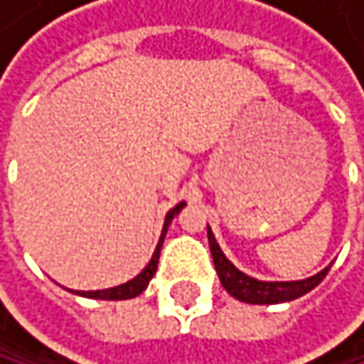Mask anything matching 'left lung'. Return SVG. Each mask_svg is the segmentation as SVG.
<instances>
[{"label":"left lung","mask_w":364,"mask_h":364,"mask_svg":"<svg viewBox=\"0 0 364 364\" xmlns=\"http://www.w3.org/2000/svg\"><path fill=\"white\" fill-rule=\"evenodd\" d=\"M207 240H209V249H212L214 267H216V273L220 277L223 288L229 292L231 297H235L237 301H245V304L292 301V299L306 295V292H310L314 286H318L321 282H323V277L328 275V271H330V267H328L321 273H316L314 277H308V279H301V282H257V279L240 273L225 257V253L220 251L216 237H214V233L209 227H207Z\"/></svg>","instance_id":"obj_1"}]
</instances>
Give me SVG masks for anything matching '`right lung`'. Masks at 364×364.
Here are the masks:
<instances>
[{
	"mask_svg": "<svg viewBox=\"0 0 364 364\" xmlns=\"http://www.w3.org/2000/svg\"><path fill=\"white\" fill-rule=\"evenodd\" d=\"M186 203H178L174 209H170L168 216H166V223H164V231H161V237H159V245H157V251L152 253V259L148 262V267L131 282L122 284V286H115V288H107V290H89V292H76V295H82V297H91V299H109V301H117V299H133L137 297L139 292L146 290L148 282L152 279V275L157 273V262H159V253H161V245H164V237H166V231H168V225L172 223V218L183 209Z\"/></svg>",
	"mask_w": 364,
	"mask_h": 364,
	"instance_id": "add662e5",
	"label": "right lung"
}]
</instances>
